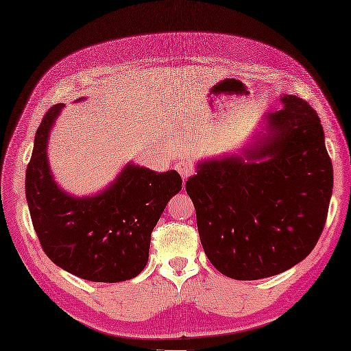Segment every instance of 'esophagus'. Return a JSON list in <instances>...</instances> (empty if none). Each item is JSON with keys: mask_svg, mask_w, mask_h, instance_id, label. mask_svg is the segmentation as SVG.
I'll use <instances>...</instances> for the list:
<instances>
[{"mask_svg": "<svg viewBox=\"0 0 351 351\" xmlns=\"http://www.w3.org/2000/svg\"><path fill=\"white\" fill-rule=\"evenodd\" d=\"M176 170H178L179 173H181L184 181H186V179L193 175L194 167H193V165L190 163V161H185L184 160V161H179V163L176 165Z\"/></svg>", "mask_w": 351, "mask_h": 351, "instance_id": "1", "label": "esophagus"}]
</instances>
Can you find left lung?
<instances>
[{"label": "left lung", "instance_id": "left-lung-1", "mask_svg": "<svg viewBox=\"0 0 351 351\" xmlns=\"http://www.w3.org/2000/svg\"><path fill=\"white\" fill-rule=\"evenodd\" d=\"M280 102L239 151L200 160L185 184L206 256L236 280L301 263L326 222L334 169L320 120L298 96Z\"/></svg>", "mask_w": 351, "mask_h": 351}]
</instances>
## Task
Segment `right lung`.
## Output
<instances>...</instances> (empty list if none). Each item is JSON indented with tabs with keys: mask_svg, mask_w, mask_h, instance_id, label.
<instances>
[{
	"mask_svg": "<svg viewBox=\"0 0 351 351\" xmlns=\"http://www.w3.org/2000/svg\"><path fill=\"white\" fill-rule=\"evenodd\" d=\"M64 108L58 104L44 115L26 169L35 232L46 255L65 271L90 282L130 280L145 268L151 232L181 191L182 179L176 170L157 173L129 161L99 193H66L55 181L47 156L50 132Z\"/></svg>",
	"mask_w": 351,
	"mask_h": 351,
	"instance_id": "add662e5",
	"label": "right lung"
}]
</instances>
